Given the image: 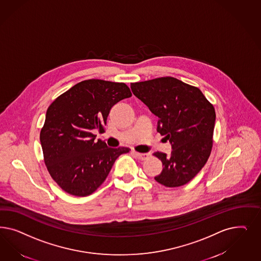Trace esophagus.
<instances>
[{"instance_id": "obj_1", "label": "esophagus", "mask_w": 261, "mask_h": 261, "mask_svg": "<svg viewBox=\"0 0 261 261\" xmlns=\"http://www.w3.org/2000/svg\"><path fill=\"white\" fill-rule=\"evenodd\" d=\"M133 152L139 160H146L149 158V153H141V152H137V151H133Z\"/></svg>"}]
</instances>
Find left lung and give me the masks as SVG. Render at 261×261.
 <instances>
[{"label":"left lung","mask_w":261,"mask_h":261,"mask_svg":"<svg viewBox=\"0 0 261 261\" xmlns=\"http://www.w3.org/2000/svg\"><path fill=\"white\" fill-rule=\"evenodd\" d=\"M135 97L159 118L156 130L172 146L154 152L163 170L154 179L167 187L189 182L211 155L215 110L202 91L172 76L130 84Z\"/></svg>","instance_id":"8db88e82"}]
</instances>
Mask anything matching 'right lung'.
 I'll return each instance as SVG.
<instances>
[{
	"label": "right lung",
	"mask_w": 261,
	"mask_h": 261,
	"mask_svg": "<svg viewBox=\"0 0 261 261\" xmlns=\"http://www.w3.org/2000/svg\"><path fill=\"white\" fill-rule=\"evenodd\" d=\"M123 83L81 82L50 103L40 133L44 161L50 177L67 193L84 197L106 180L119 155L128 148H109L95 141L94 129L103 132L111 108L129 98Z\"/></svg>",
	"instance_id": "add662e5"
}]
</instances>
